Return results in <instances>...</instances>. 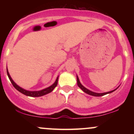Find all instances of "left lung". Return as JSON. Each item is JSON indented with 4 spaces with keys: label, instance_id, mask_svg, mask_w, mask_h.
<instances>
[{
    "label": "left lung",
    "instance_id": "obj_1",
    "mask_svg": "<svg viewBox=\"0 0 134 134\" xmlns=\"http://www.w3.org/2000/svg\"><path fill=\"white\" fill-rule=\"evenodd\" d=\"M77 85L78 86H79L80 88L84 92V93L88 94L90 95H91V96H104V95L105 94H109V93H111L112 92L115 91V90H117L118 87L116 89H115V90H113V91H109V92H107V93H94V92H93L91 91L87 90V88H86L85 87L83 86L81 84V83L79 81V77H78V76H77Z\"/></svg>",
    "mask_w": 134,
    "mask_h": 134
}]
</instances>
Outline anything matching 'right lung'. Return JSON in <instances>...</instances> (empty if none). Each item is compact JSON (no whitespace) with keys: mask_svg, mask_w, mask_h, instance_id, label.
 I'll list each match as a JSON object with an SVG mask.
<instances>
[{"mask_svg":"<svg viewBox=\"0 0 134 134\" xmlns=\"http://www.w3.org/2000/svg\"><path fill=\"white\" fill-rule=\"evenodd\" d=\"M7 76H8V77H9V79H10V82H11L12 84L13 85V86L15 88H16V90L18 91H19L20 93H23V94L26 95V96H27L40 97V96H44V95L47 94L51 93L52 91L54 90L55 87L57 86V83H58V76L57 77V78L55 82L53 83L52 86H49L48 87H47V88L44 89V90H42L41 91H27L26 90H24V89H23L22 87H19V86L17 85L16 83L14 82L13 80L12 79L11 77H10V74H9V73L8 72V70H7Z\"/></svg>","mask_w":134,"mask_h":134,"instance_id":"obj_1","label":"right lung"}]
</instances>
